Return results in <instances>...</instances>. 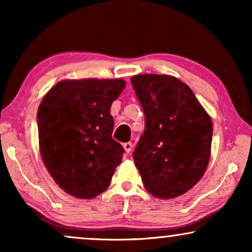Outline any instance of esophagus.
Instances as JSON below:
<instances>
[{"instance_id":"obj_1","label":"esophagus","mask_w":252,"mask_h":252,"mask_svg":"<svg viewBox=\"0 0 252 252\" xmlns=\"http://www.w3.org/2000/svg\"><path fill=\"white\" fill-rule=\"evenodd\" d=\"M123 147H124V149H125V151L127 153V155H128V154H130V151H132L133 144L130 143V142H126V143L123 144Z\"/></svg>"}]
</instances>
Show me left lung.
I'll list each match as a JSON object with an SVG mask.
<instances>
[{
	"mask_svg": "<svg viewBox=\"0 0 252 252\" xmlns=\"http://www.w3.org/2000/svg\"><path fill=\"white\" fill-rule=\"evenodd\" d=\"M130 81L146 116V129L133 151L134 163L151 195L178 197L205 173L212 120L191 89L175 77L139 74Z\"/></svg>",
	"mask_w": 252,
	"mask_h": 252,
	"instance_id": "obj_1",
	"label": "left lung"
}]
</instances>
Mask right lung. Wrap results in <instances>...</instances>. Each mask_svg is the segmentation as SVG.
<instances>
[{"label": "right lung", "instance_id": "obj_1", "mask_svg": "<svg viewBox=\"0 0 252 252\" xmlns=\"http://www.w3.org/2000/svg\"><path fill=\"white\" fill-rule=\"evenodd\" d=\"M123 79L57 82L37 110L40 153L47 170L65 192L94 198L108 189L124 148L112 139V102Z\"/></svg>", "mask_w": 252, "mask_h": 252}]
</instances>
